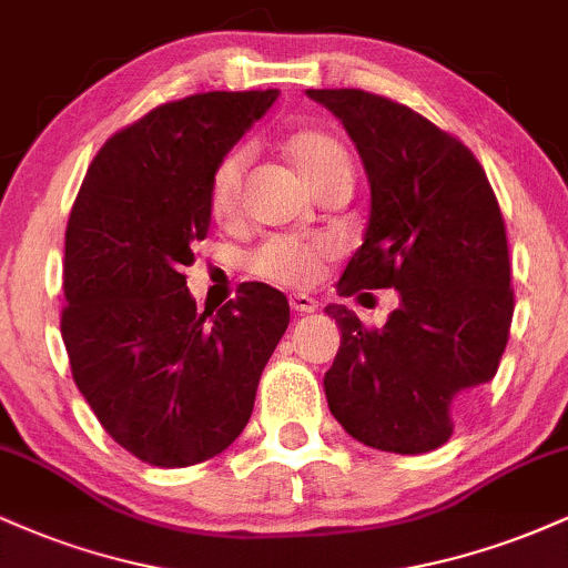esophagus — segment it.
I'll return each mask as SVG.
<instances>
[{"instance_id":"34e87169","label":"esophagus","mask_w":568,"mask_h":568,"mask_svg":"<svg viewBox=\"0 0 568 568\" xmlns=\"http://www.w3.org/2000/svg\"><path fill=\"white\" fill-rule=\"evenodd\" d=\"M291 310L310 315V312L317 310V302L312 296H306V293H293V296H291Z\"/></svg>"}]
</instances>
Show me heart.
I'll return each instance as SVG.
<instances>
[{
	"label": "heart",
	"instance_id": "obj_1",
	"mask_svg": "<svg viewBox=\"0 0 568 568\" xmlns=\"http://www.w3.org/2000/svg\"><path fill=\"white\" fill-rule=\"evenodd\" d=\"M283 152L306 184L315 192L334 184L352 186V158L342 141L321 128L291 130L283 141ZM251 154L245 146H234L221 158L207 181V211L219 224H232L243 202L245 173ZM334 258V245L328 240L270 237L247 256V270L256 277L285 288H306L321 277L325 262Z\"/></svg>",
	"mask_w": 568,
	"mask_h": 568
}]
</instances>
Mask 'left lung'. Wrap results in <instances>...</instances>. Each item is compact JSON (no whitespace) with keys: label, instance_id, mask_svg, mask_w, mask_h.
I'll return each mask as SVG.
<instances>
[{"label":"left lung","instance_id":"obj_1","mask_svg":"<svg viewBox=\"0 0 568 568\" xmlns=\"http://www.w3.org/2000/svg\"><path fill=\"white\" fill-rule=\"evenodd\" d=\"M355 141L371 184L366 237L338 296L400 291L382 328L328 304L342 347L325 371L331 414L379 452L427 454L452 438L510 338L515 293L497 194L456 135L389 98L306 90Z\"/></svg>","mask_w":568,"mask_h":568}]
</instances>
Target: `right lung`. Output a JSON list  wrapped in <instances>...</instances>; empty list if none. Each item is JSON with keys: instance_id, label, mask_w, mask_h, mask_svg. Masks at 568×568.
Masks as SVG:
<instances>
[{"instance_id": "add662e5", "label": "right lung", "mask_w": 568, "mask_h": 568, "mask_svg": "<svg viewBox=\"0 0 568 568\" xmlns=\"http://www.w3.org/2000/svg\"><path fill=\"white\" fill-rule=\"evenodd\" d=\"M277 95L160 103L98 149L71 207L61 312L71 376L101 427L146 465L189 467L230 448L288 328V302L270 285L243 283L216 315H200L184 275L211 230L213 165Z\"/></svg>"}]
</instances>
